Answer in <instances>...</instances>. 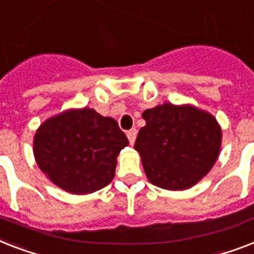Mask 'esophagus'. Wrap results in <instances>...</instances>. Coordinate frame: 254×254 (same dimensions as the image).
<instances>
[{"label":"esophagus","mask_w":254,"mask_h":254,"mask_svg":"<svg viewBox=\"0 0 254 254\" xmlns=\"http://www.w3.org/2000/svg\"><path fill=\"white\" fill-rule=\"evenodd\" d=\"M136 135H137V129H136V128L129 129L128 132H127V137H128V140H129V144H133V143H135V139H136Z\"/></svg>","instance_id":"1"}]
</instances>
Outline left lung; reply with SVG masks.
I'll return each instance as SVG.
<instances>
[{
    "mask_svg": "<svg viewBox=\"0 0 254 254\" xmlns=\"http://www.w3.org/2000/svg\"><path fill=\"white\" fill-rule=\"evenodd\" d=\"M143 119L135 149L151 184L186 190L212 169L222 148V128L214 115L166 102L144 111Z\"/></svg>",
    "mask_w": 254,
    "mask_h": 254,
    "instance_id": "8db88e82",
    "label": "left lung"
}]
</instances>
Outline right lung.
<instances>
[{"mask_svg": "<svg viewBox=\"0 0 254 254\" xmlns=\"http://www.w3.org/2000/svg\"><path fill=\"white\" fill-rule=\"evenodd\" d=\"M32 145L36 164L52 184L84 195L113 181L117 157L128 139L115 119L82 107L44 121Z\"/></svg>", "mask_w": 254, "mask_h": 254, "instance_id": "right-lung-1", "label": "right lung"}]
</instances>
